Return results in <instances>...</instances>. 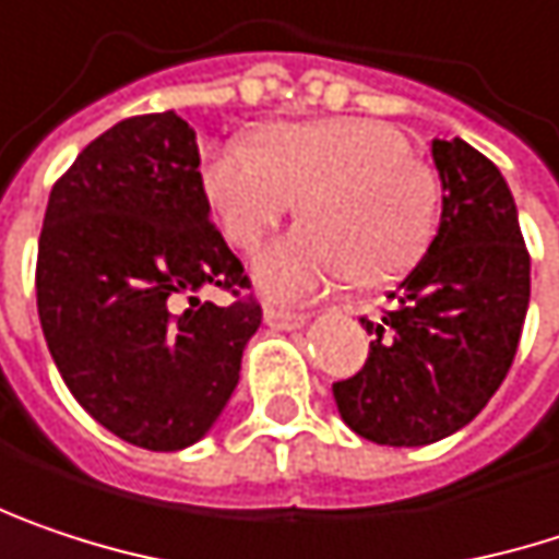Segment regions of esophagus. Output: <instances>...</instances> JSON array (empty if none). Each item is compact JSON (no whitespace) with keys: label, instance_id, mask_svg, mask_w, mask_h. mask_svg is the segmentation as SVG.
Listing matches in <instances>:
<instances>
[{"label":"esophagus","instance_id":"esophagus-1","mask_svg":"<svg viewBox=\"0 0 559 559\" xmlns=\"http://www.w3.org/2000/svg\"><path fill=\"white\" fill-rule=\"evenodd\" d=\"M307 313H294V310H278V307H269L265 310V323L272 326V330H300V326H307Z\"/></svg>","mask_w":559,"mask_h":559}]
</instances>
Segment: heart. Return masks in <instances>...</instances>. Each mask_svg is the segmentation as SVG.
I'll return each instance as SVG.
<instances>
[{"mask_svg":"<svg viewBox=\"0 0 559 559\" xmlns=\"http://www.w3.org/2000/svg\"><path fill=\"white\" fill-rule=\"evenodd\" d=\"M201 178L224 233L242 249H255L300 201L307 227L252 262L255 287L278 304L352 278H396L419 262L435 229V178L406 156L396 130L371 118L272 124L259 150L242 140L217 146Z\"/></svg>","mask_w":559,"mask_h":559,"instance_id":"b5f03b06","label":"heart"}]
</instances>
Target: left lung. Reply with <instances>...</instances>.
<instances>
[{
    "label": "left lung",
    "mask_w": 559,
    "mask_h": 559,
    "mask_svg": "<svg viewBox=\"0 0 559 559\" xmlns=\"http://www.w3.org/2000/svg\"><path fill=\"white\" fill-rule=\"evenodd\" d=\"M441 221L419 265L390 294L365 368L332 383L342 423L368 441L419 448L477 419L506 381L528 300L532 259L502 173L464 143L431 140Z\"/></svg>",
    "instance_id": "1"
}]
</instances>
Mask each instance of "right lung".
<instances>
[{
	"instance_id": "add662e5",
	"label": "right lung",
	"mask_w": 559,
	"mask_h": 559,
	"mask_svg": "<svg viewBox=\"0 0 559 559\" xmlns=\"http://www.w3.org/2000/svg\"><path fill=\"white\" fill-rule=\"evenodd\" d=\"M176 111L92 140L50 191L37 242V313L79 406L146 451L201 441L229 403L262 307L201 300L246 287Z\"/></svg>"
}]
</instances>
